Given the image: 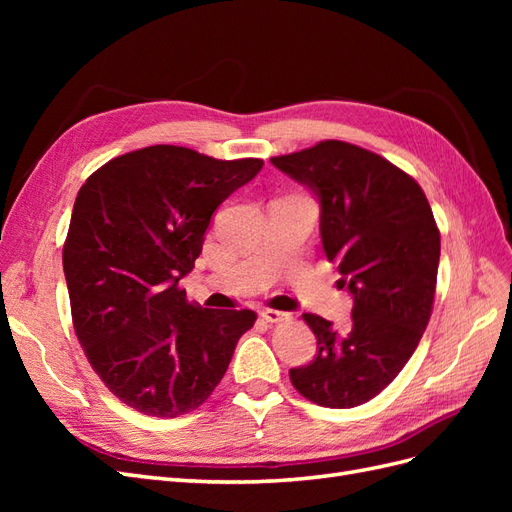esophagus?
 I'll list each match as a JSON object with an SVG mask.
<instances>
[{"instance_id": "1", "label": "esophagus", "mask_w": 512, "mask_h": 512, "mask_svg": "<svg viewBox=\"0 0 512 512\" xmlns=\"http://www.w3.org/2000/svg\"><path fill=\"white\" fill-rule=\"evenodd\" d=\"M260 318L271 322V324H277V322H288V320H290V314L277 312V309H269V307H267V309H262V312H260Z\"/></svg>"}]
</instances>
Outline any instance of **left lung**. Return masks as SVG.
<instances>
[{"label": "left lung", "mask_w": 512, "mask_h": 512, "mask_svg": "<svg viewBox=\"0 0 512 512\" xmlns=\"http://www.w3.org/2000/svg\"><path fill=\"white\" fill-rule=\"evenodd\" d=\"M271 162L318 196L324 254L354 299L346 333L303 314L318 354L290 369V382L318 406H361L397 378L427 329L440 230L421 185L374 151L322 141Z\"/></svg>", "instance_id": "left-lung-1"}]
</instances>
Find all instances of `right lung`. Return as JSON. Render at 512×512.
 <instances>
[{"label":"right lung","instance_id":"add662e5","mask_svg":"<svg viewBox=\"0 0 512 512\" xmlns=\"http://www.w3.org/2000/svg\"><path fill=\"white\" fill-rule=\"evenodd\" d=\"M153 145L100 166L74 200L64 243L72 322L87 361L123 404L175 418L224 378L252 309H205L179 288L211 215L262 168Z\"/></svg>","mask_w":512,"mask_h":512}]
</instances>
